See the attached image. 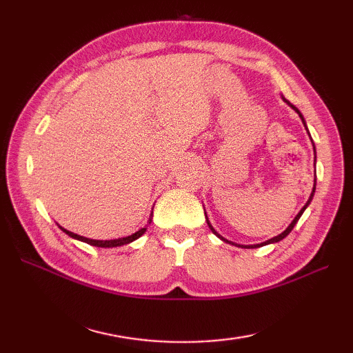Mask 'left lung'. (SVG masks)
<instances>
[{"label": "left lung", "mask_w": 353, "mask_h": 353, "mask_svg": "<svg viewBox=\"0 0 353 353\" xmlns=\"http://www.w3.org/2000/svg\"><path fill=\"white\" fill-rule=\"evenodd\" d=\"M283 101H285V103H288V104H290V106H291L292 109H294V110L297 112V114H299V117H301V118H302V121H303V124H305V119H303V117H302V114H301V112H299V109H297L296 106H292V104H291V103H290L288 100H285V99H283ZM305 127H306V124H305ZM306 130H308V129H306ZM314 152H316V147H314ZM314 192H316V183H314V188H312V192H311V196H310V200H308V201H306V205H305V206H303V208L301 209V212H299V214L296 215V219L291 221V224H290V226L287 228V230H283L281 235H277V236H274V238H272V239H268V241H265V243H262V244H256V245H239V247H243V249H254V247H261V245H265V244H270V243H277V241H281V239H283L285 236H287V235L290 234V232L292 230V228H294V224H296V223L299 221V219H301V216H302V214H303V211H305V209H306V206H308V205L311 203V200H312V197H314ZM206 221H208V226H209V229H211V230L214 232V234H215L216 236H219V238H221L224 243H229V241H228V239H224L223 236H220L219 234H216V232H215V229H214V228L211 226V223H209V220H208V219H206Z\"/></svg>", "instance_id": "8db88e82"}]
</instances>
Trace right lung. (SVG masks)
Returning <instances> with one entry per match:
<instances>
[{
  "label": "right lung",
  "mask_w": 353,
  "mask_h": 353,
  "mask_svg": "<svg viewBox=\"0 0 353 353\" xmlns=\"http://www.w3.org/2000/svg\"><path fill=\"white\" fill-rule=\"evenodd\" d=\"M152 216H153V212H152V215H150V220H148V224L152 223ZM148 224L145 228H142L141 230H138V232H134L133 235H130V236H125V238H118V239H109V241H100V239H89V238H85V236H80V235H77V234H72V232H70V230H66V229H63V228H61L66 235H70L71 238H74V239H79V241H83V243H88V244H91V245H95V247H118V245H124V244H129V243H132V241H134V239H138L142 234H144V232L147 230V228H148Z\"/></svg>",
  "instance_id": "1"
}]
</instances>
